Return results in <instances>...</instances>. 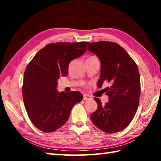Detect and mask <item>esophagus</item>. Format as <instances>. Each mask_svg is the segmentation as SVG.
Listing matches in <instances>:
<instances>
[{"label":"esophagus","instance_id":"1","mask_svg":"<svg viewBox=\"0 0 161 161\" xmlns=\"http://www.w3.org/2000/svg\"><path fill=\"white\" fill-rule=\"evenodd\" d=\"M83 99H84V100H91V99H92V97L90 96V95L85 94V95H84Z\"/></svg>","mask_w":161,"mask_h":161}]
</instances>
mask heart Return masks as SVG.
<instances>
[{"label": "heart", "instance_id": "1", "mask_svg": "<svg viewBox=\"0 0 161 161\" xmlns=\"http://www.w3.org/2000/svg\"><path fill=\"white\" fill-rule=\"evenodd\" d=\"M94 57H95V56H91L90 57H88V59H90V58H94Z\"/></svg>", "mask_w": 161, "mask_h": 161}]
</instances>
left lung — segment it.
<instances>
[{"mask_svg":"<svg viewBox=\"0 0 161 161\" xmlns=\"http://www.w3.org/2000/svg\"><path fill=\"white\" fill-rule=\"evenodd\" d=\"M88 50L95 54L101 62L97 86L111 84L105 88L108 102L104 105L99 98L97 110L91 115L93 124L102 131L114 133L125 129L134 118L141 95V80L137 65L118 43L109 42L91 43Z\"/></svg>","mask_w":161,"mask_h":161,"instance_id":"left-lung-1","label":"left lung"}]
</instances>
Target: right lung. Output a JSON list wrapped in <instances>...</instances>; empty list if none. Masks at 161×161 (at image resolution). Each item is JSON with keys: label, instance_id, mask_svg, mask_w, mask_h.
Here are the masks:
<instances>
[{"label": "right lung", "instance_id": "obj_1", "mask_svg": "<svg viewBox=\"0 0 161 161\" xmlns=\"http://www.w3.org/2000/svg\"><path fill=\"white\" fill-rule=\"evenodd\" d=\"M89 42L53 43L41 49L28 64L22 88L24 105L32 124L50 133L62 126L83 95L78 91L59 93L57 80L66 77L72 60L85 53Z\"/></svg>", "mask_w": 161, "mask_h": 161}]
</instances>
